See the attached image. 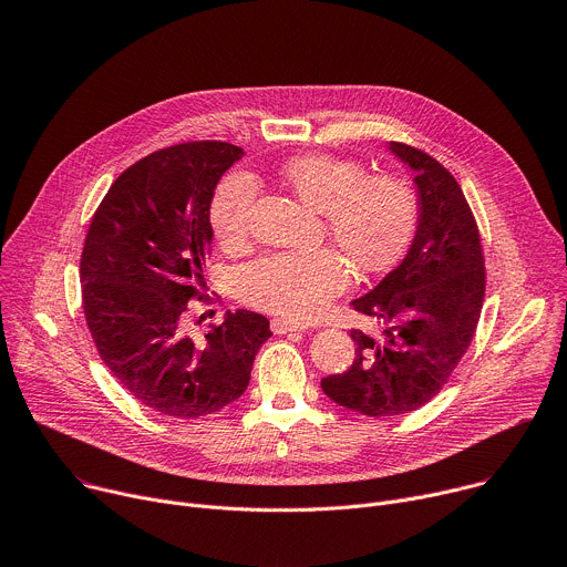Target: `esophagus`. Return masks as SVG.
I'll list each match as a JSON object with an SVG mask.
<instances>
[{"label":"esophagus","instance_id":"esophagus-1","mask_svg":"<svg viewBox=\"0 0 567 567\" xmlns=\"http://www.w3.org/2000/svg\"><path fill=\"white\" fill-rule=\"evenodd\" d=\"M271 330L276 334H287V332H305L307 322L302 320H291V318H274L271 320Z\"/></svg>","mask_w":567,"mask_h":567}]
</instances>
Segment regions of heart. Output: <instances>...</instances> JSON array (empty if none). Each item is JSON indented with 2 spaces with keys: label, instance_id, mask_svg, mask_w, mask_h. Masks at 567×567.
I'll return each instance as SVG.
<instances>
[{
  "label": "heart",
  "instance_id": "1",
  "mask_svg": "<svg viewBox=\"0 0 567 567\" xmlns=\"http://www.w3.org/2000/svg\"><path fill=\"white\" fill-rule=\"evenodd\" d=\"M287 186L326 215L328 233L361 274L394 267L409 251L420 221L415 188L399 175H368L357 158L337 154L293 156L280 171ZM258 179L247 171L226 175L213 193L208 219L215 241L239 249L249 239ZM339 251H274L235 274L239 298L291 318L318 313L352 282V267Z\"/></svg>",
  "mask_w": 567,
  "mask_h": 567
}]
</instances>
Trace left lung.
Segmentation results:
<instances>
[{"label": "left lung", "mask_w": 567, "mask_h": 567, "mask_svg": "<svg viewBox=\"0 0 567 567\" xmlns=\"http://www.w3.org/2000/svg\"><path fill=\"white\" fill-rule=\"evenodd\" d=\"M390 150L415 171L420 226L403 262L352 302L381 332L352 330L357 359L320 381L339 406L368 417L417 411L449 383L487 285L477 221L455 177L420 147L392 141Z\"/></svg>", "instance_id": "left-lung-1"}]
</instances>
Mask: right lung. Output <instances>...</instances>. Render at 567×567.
<instances>
[{
  "label": "right lung",
  "instance_id": "add662e5",
  "mask_svg": "<svg viewBox=\"0 0 567 567\" xmlns=\"http://www.w3.org/2000/svg\"><path fill=\"white\" fill-rule=\"evenodd\" d=\"M241 156L224 141L156 150L118 175L96 208L83 256V309L99 357L150 411L195 420L247 390L271 337L262 313L228 311L206 334L186 328L210 258L208 208L219 177Z\"/></svg>",
  "mask_w": 567,
  "mask_h": 567
}]
</instances>
